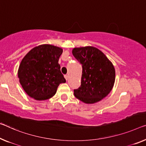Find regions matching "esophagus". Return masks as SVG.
I'll list each match as a JSON object with an SVG mask.
<instances>
[{"label":"esophagus","mask_w":146,"mask_h":146,"mask_svg":"<svg viewBox=\"0 0 146 146\" xmlns=\"http://www.w3.org/2000/svg\"><path fill=\"white\" fill-rule=\"evenodd\" d=\"M64 78H65V79H66V80L67 81L68 80V75H64Z\"/></svg>","instance_id":"obj_1"}]
</instances>
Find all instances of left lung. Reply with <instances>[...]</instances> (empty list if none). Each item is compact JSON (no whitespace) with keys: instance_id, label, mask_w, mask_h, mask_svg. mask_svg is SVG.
Here are the masks:
<instances>
[{"instance_id":"left-lung-1","label":"left lung","mask_w":146,"mask_h":146,"mask_svg":"<svg viewBox=\"0 0 146 146\" xmlns=\"http://www.w3.org/2000/svg\"><path fill=\"white\" fill-rule=\"evenodd\" d=\"M74 57L82 64L81 86L74 89V96L86 104H94L110 93L115 79V68L108 57L93 46L75 48Z\"/></svg>"}]
</instances>
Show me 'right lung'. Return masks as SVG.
<instances>
[{
    "label": "right lung",
    "mask_w": 146,
    "mask_h": 146,
    "mask_svg": "<svg viewBox=\"0 0 146 146\" xmlns=\"http://www.w3.org/2000/svg\"><path fill=\"white\" fill-rule=\"evenodd\" d=\"M62 49L50 44L35 47L19 64L17 76L25 92L36 100L55 95L60 84L65 83L59 59Z\"/></svg>",
    "instance_id": "1"
}]
</instances>
